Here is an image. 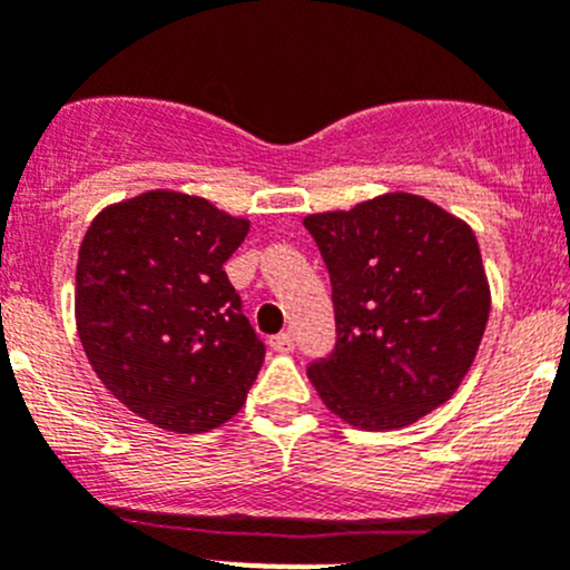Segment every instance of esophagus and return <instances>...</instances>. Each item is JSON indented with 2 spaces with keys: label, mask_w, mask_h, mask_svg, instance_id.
Returning <instances> with one entry per match:
<instances>
[{
  "label": "esophagus",
  "mask_w": 570,
  "mask_h": 570,
  "mask_svg": "<svg viewBox=\"0 0 570 570\" xmlns=\"http://www.w3.org/2000/svg\"><path fill=\"white\" fill-rule=\"evenodd\" d=\"M269 351H275V353H292L295 351V340H292V334H275V336H269Z\"/></svg>",
  "instance_id": "esophagus-1"
}]
</instances>
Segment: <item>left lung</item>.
<instances>
[{"label":"left lung","instance_id":"1","mask_svg":"<svg viewBox=\"0 0 570 570\" xmlns=\"http://www.w3.org/2000/svg\"><path fill=\"white\" fill-rule=\"evenodd\" d=\"M331 275L336 345L308 364L325 406L367 432L443 406L476 358L490 286L473 230L406 191L303 219Z\"/></svg>","mask_w":570,"mask_h":570}]
</instances>
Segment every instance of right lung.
I'll use <instances>...</instances> for the list:
<instances>
[{
	"mask_svg": "<svg viewBox=\"0 0 570 570\" xmlns=\"http://www.w3.org/2000/svg\"><path fill=\"white\" fill-rule=\"evenodd\" d=\"M247 230L203 197L156 189L102 208L82 236V351L105 390L158 429H217L262 370L264 342L223 269Z\"/></svg>",
	"mask_w": 570,
	"mask_h": 570,
	"instance_id": "add662e5",
	"label": "right lung"
}]
</instances>
